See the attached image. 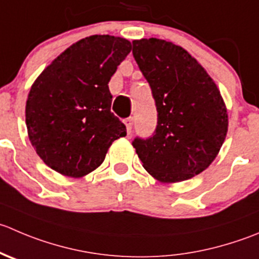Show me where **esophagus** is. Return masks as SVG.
I'll return each mask as SVG.
<instances>
[{
  "mask_svg": "<svg viewBox=\"0 0 259 259\" xmlns=\"http://www.w3.org/2000/svg\"><path fill=\"white\" fill-rule=\"evenodd\" d=\"M124 122H125V125H126V130H127V133H132V129H133V125H134V119H133V117H127V119H125L124 120Z\"/></svg>",
  "mask_w": 259,
  "mask_h": 259,
  "instance_id": "esophagus-1",
  "label": "esophagus"
}]
</instances>
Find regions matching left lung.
<instances>
[{
    "instance_id": "1",
    "label": "left lung",
    "mask_w": 259,
    "mask_h": 259,
    "mask_svg": "<svg viewBox=\"0 0 259 259\" xmlns=\"http://www.w3.org/2000/svg\"><path fill=\"white\" fill-rule=\"evenodd\" d=\"M133 55L158 112L154 134L133 142L143 167L163 183L199 175L217 158L228 133L227 107L217 84L187 50L170 41L134 40Z\"/></svg>"
}]
</instances>
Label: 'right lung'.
I'll use <instances>...</instances> for the list:
<instances>
[{
  "label": "right lung",
  "mask_w": 259,
  "mask_h": 259,
  "mask_svg": "<svg viewBox=\"0 0 259 259\" xmlns=\"http://www.w3.org/2000/svg\"><path fill=\"white\" fill-rule=\"evenodd\" d=\"M132 42L92 35L58 55L32 83L25 109L29 139L42 162L79 178L104 162L126 127L111 112L109 82Z\"/></svg>",
  "instance_id": "obj_1"
}]
</instances>
